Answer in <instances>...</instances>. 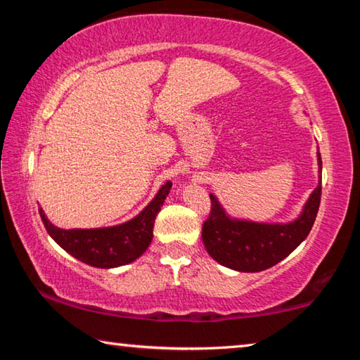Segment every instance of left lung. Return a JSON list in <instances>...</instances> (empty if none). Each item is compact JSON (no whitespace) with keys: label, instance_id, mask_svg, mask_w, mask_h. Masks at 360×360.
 <instances>
[{"label":"left lung","instance_id":"left-lung-1","mask_svg":"<svg viewBox=\"0 0 360 360\" xmlns=\"http://www.w3.org/2000/svg\"><path fill=\"white\" fill-rule=\"evenodd\" d=\"M319 184L304 203L302 214L288 224H260L231 219L214 195L210 193L211 212L203 224L206 251L219 264L236 271L266 270L294 251L307 238L321 203L322 160L318 152Z\"/></svg>","mask_w":360,"mask_h":360}]
</instances>
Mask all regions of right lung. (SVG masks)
Masks as SVG:
<instances>
[{
  "label": "right lung",
  "mask_w": 360,
  "mask_h": 360,
  "mask_svg": "<svg viewBox=\"0 0 360 360\" xmlns=\"http://www.w3.org/2000/svg\"><path fill=\"white\" fill-rule=\"evenodd\" d=\"M169 188L172 182L168 181L136 217L114 227L63 230L49 221L42 208H39V216L47 233L72 257L96 268H115L131 264L149 248L155 217Z\"/></svg>",
  "instance_id": "right-lung-1"
}]
</instances>
